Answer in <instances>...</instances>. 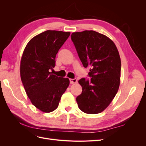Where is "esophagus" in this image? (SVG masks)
<instances>
[{"label":"esophagus","instance_id":"obj_1","mask_svg":"<svg viewBox=\"0 0 146 146\" xmlns=\"http://www.w3.org/2000/svg\"><path fill=\"white\" fill-rule=\"evenodd\" d=\"M77 82V78H70V83L71 84H73V83H76Z\"/></svg>","mask_w":146,"mask_h":146}]
</instances>
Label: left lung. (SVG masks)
Segmentation results:
<instances>
[{
	"label": "left lung",
	"mask_w": 146,
	"mask_h": 146,
	"mask_svg": "<svg viewBox=\"0 0 146 146\" xmlns=\"http://www.w3.org/2000/svg\"><path fill=\"white\" fill-rule=\"evenodd\" d=\"M71 39L84 67H90L91 78L78 80L82 92L76 98L78 107L87 114L100 113L111 102L120 85L117 48L111 39L93 30L72 33Z\"/></svg>",
	"instance_id": "obj_1"
}]
</instances>
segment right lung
Returning a JSON list of instances; mask_svg holds the SVG:
<instances>
[{
  "instance_id": "add662e5",
  "label": "right lung",
  "mask_w": 146,
  "mask_h": 146,
  "mask_svg": "<svg viewBox=\"0 0 146 146\" xmlns=\"http://www.w3.org/2000/svg\"><path fill=\"white\" fill-rule=\"evenodd\" d=\"M70 32L47 30L31 39L22 56L20 74L31 102L44 113L54 111L69 85L68 78L58 77L50 70L55 57Z\"/></svg>"
}]
</instances>
